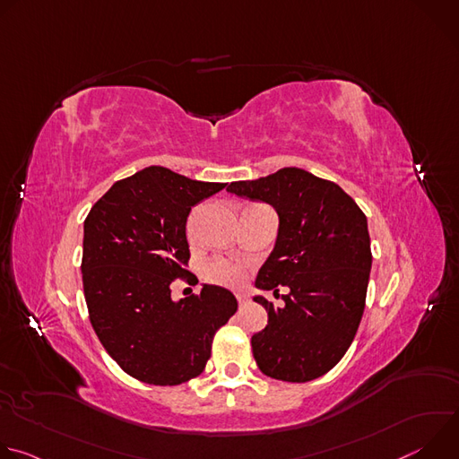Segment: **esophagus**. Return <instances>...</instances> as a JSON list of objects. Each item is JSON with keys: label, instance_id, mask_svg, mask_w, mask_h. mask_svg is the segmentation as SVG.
<instances>
[{"label": "esophagus", "instance_id": "1", "mask_svg": "<svg viewBox=\"0 0 459 459\" xmlns=\"http://www.w3.org/2000/svg\"><path fill=\"white\" fill-rule=\"evenodd\" d=\"M236 299H238L239 305H247V303H248V296H247L245 292H238V294H236Z\"/></svg>", "mask_w": 459, "mask_h": 459}]
</instances>
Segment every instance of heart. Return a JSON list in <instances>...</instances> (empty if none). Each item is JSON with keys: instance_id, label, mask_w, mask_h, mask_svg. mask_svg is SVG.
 Instances as JSON below:
<instances>
[{"instance_id": "1", "label": "heart", "mask_w": 459, "mask_h": 459, "mask_svg": "<svg viewBox=\"0 0 459 459\" xmlns=\"http://www.w3.org/2000/svg\"><path fill=\"white\" fill-rule=\"evenodd\" d=\"M207 276L214 283L238 287L245 280V271L241 265L232 264L229 259H214L207 265Z\"/></svg>"}]
</instances>
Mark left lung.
I'll return each mask as SVG.
<instances>
[{
	"label": "left lung",
	"mask_w": 459,
	"mask_h": 459,
	"mask_svg": "<svg viewBox=\"0 0 459 459\" xmlns=\"http://www.w3.org/2000/svg\"><path fill=\"white\" fill-rule=\"evenodd\" d=\"M229 192L273 205L280 216L274 250L255 287L283 294V307L264 296L269 323L254 334L252 354L265 376L305 383L329 372L359 326L372 267L367 218L334 181L285 167Z\"/></svg>",
	"instance_id": "obj_1"
}]
</instances>
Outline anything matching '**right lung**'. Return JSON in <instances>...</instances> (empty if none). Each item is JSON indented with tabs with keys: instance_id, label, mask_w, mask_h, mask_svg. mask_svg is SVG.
Here are the masks:
<instances>
[{
	"instance_id": "add662e5",
	"label": "right lung",
	"mask_w": 459,
	"mask_h": 459,
	"mask_svg": "<svg viewBox=\"0 0 459 459\" xmlns=\"http://www.w3.org/2000/svg\"><path fill=\"white\" fill-rule=\"evenodd\" d=\"M225 185L147 167L116 181L85 220L82 274L92 329L143 383L172 386L200 376L214 334L238 310L234 294L216 285L170 298L172 281L188 274L186 218Z\"/></svg>"
}]
</instances>
